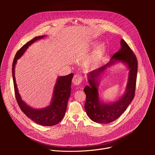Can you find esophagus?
I'll use <instances>...</instances> for the list:
<instances>
[{
	"instance_id": "1",
	"label": "esophagus",
	"mask_w": 155,
	"mask_h": 155,
	"mask_svg": "<svg viewBox=\"0 0 155 155\" xmlns=\"http://www.w3.org/2000/svg\"><path fill=\"white\" fill-rule=\"evenodd\" d=\"M83 80V77L80 74H75L72 79V82L75 85H78L80 84Z\"/></svg>"
}]
</instances>
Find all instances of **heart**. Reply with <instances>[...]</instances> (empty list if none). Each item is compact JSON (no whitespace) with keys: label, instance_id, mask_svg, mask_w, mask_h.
Returning <instances> with one entry per match:
<instances>
[{"label":"heart","instance_id":"1","mask_svg":"<svg viewBox=\"0 0 155 155\" xmlns=\"http://www.w3.org/2000/svg\"><path fill=\"white\" fill-rule=\"evenodd\" d=\"M105 50V47L103 44L99 45L94 53L89 57L84 62L86 68H92L94 66L103 55Z\"/></svg>","mask_w":155,"mask_h":155}]
</instances>
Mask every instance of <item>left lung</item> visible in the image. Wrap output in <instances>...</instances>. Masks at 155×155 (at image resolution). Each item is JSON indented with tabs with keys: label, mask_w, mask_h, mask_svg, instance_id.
Returning <instances> with one entry per match:
<instances>
[{
	"label": "left lung",
	"mask_w": 155,
	"mask_h": 155,
	"mask_svg": "<svg viewBox=\"0 0 155 155\" xmlns=\"http://www.w3.org/2000/svg\"><path fill=\"white\" fill-rule=\"evenodd\" d=\"M121 48L115 53L108 64L89 74L88 81L90 86H86L84 88L86 94L85 111L89 118L96 123L107 124L116 120L125 111L134 97L138 65L137 59L134 52L123 39L121 40ZM117 60L126 63L130 69L125 94L114 103L109 104L101 103L99 100L97 80L108 67Z\"/></svg>",
	"instance_id": "1"
}]
</instances>
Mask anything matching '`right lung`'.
Returning <instances> with one entry per match:
<instances>
[{"label": "right lung", "instance_id": "right-lung-1", "mask_svg": "<svg viewBox=\"0 0 155 155\" xmlns=\"http://www.w3.org/2000/svg\"><path fill=\"white\" fill-rule=\"evenodd\" d=\"M43 37L44 35L34 38L25 44L17 51L13 62L12 75L16 99L22 112L36 123L41 126H51L59 123L65 115L68 100L71 96V82L74 74L72 73L66 76L58 77L54 87L53 97L51 104L42 109L32 108L22 101L18 93L15 77V66L17 59L21 57L32 43Z\"/></svg>", "mask_w": 155, "mask_h": 155}]
</instances>
